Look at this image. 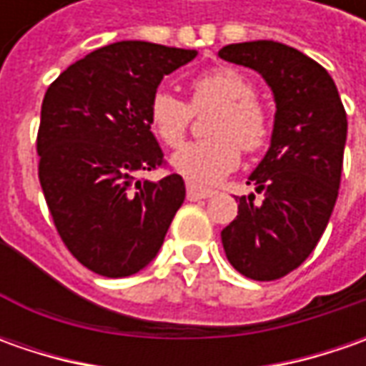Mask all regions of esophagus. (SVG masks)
I'll return each mask as SVG.
<instances>
[{
    "mask_svg": "<svg viewBox=\"0 0 366 366\" xmlns=\"http://www.w3.org/2000/svg\"><path fill=\"white\" fill-rule=\"evenodd\" d=\"M212 195H216V191L214 189H205V187H199V185H195V183H187V199H189V202L207 199V197H212Z\"/></svg>",
    "mask_w": 366,
    "mask_h": 366,
    "instance_id": "obj_1",
    "label": "esophagus"
}]
</instances>
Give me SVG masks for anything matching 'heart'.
I'll return each mask as SVG.
<instances>
[{
	"mask_svg": "<svg viewBox=\"0 0 366 366\" xmlns=\"http://www.w3.org/2000/svg\"><path fill=\"white\" fill-rule=\"evenodd\" d=\"M191 99L183 104L169 92H157L148 106L152 132L164 147L179 148L189 128L191 112L216 107L207 124L212 138L191 142L173 157V169L191 183H214L240 161V147L259 152L271 138V120L254 99V87L230 66L205 71L189 83Z\"/></svg>",
	"mask_w": 366,
	"mask_h": 366,
	"instance_id": "obj_1",
	"label": "heart"
}]
</instances>
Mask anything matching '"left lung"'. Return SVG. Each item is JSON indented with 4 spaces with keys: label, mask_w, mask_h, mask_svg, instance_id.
Listing matches in <instances>:
<instances>
[{
    "label": "left lung",
    "mask_w": 366,
    "mask_h": 366,
    "mask_svg": "<svg viewBox=\"0 0 366 366\" xmlns=\"http://www.w3.org/2000/svg\"><path fill=\"white\" fill-rule=\"evenodd\" d=\"M228 63L254 69L271 87V147L248 177L254 193L238 197V216L222 230L234 269L254 281L281 279L312 254L338 197L346 112L328 71L273 40L228 44Z\"/></svg>",
    "instance_id": "8db88e82"
}]
</instances>
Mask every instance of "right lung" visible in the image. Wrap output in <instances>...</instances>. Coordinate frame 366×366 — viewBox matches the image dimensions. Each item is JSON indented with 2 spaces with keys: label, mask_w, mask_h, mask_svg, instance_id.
I'll list each match as a JSON object with an SVG mask.
<instances>
[{
  "label": "right lung",
  "mask_w": 366,
  "mask_h": 366,
  "mask_svg": "<svg viewBox=\"0 0 366 366\" xmlns=\"http://www.w3.org/2000/svg\"><path fill=\"white\" fill-rule=\"evenodd\" d=\"M197 50L124 40L93 50L46 89L38 128V179L71 254L104 277H130L157 257L185 199L162 164L148 106L164 75Z\"/></svg>",
  "instance_id": "1"
}]
</instances>
